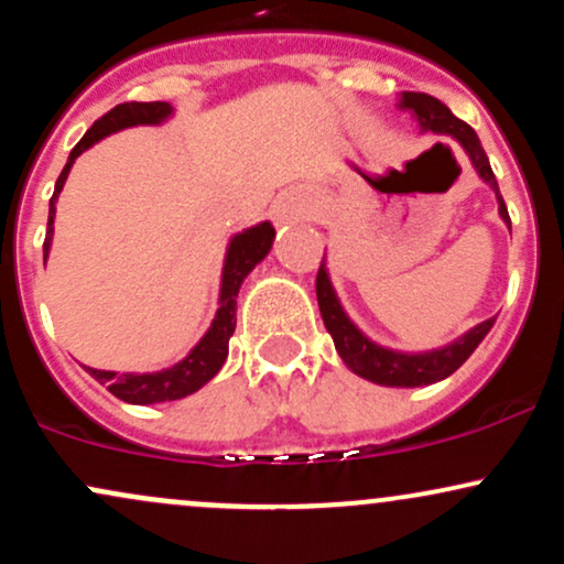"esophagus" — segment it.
<instances>
[{
  "instance_id": "esophagus-1",
  "label": "esophagus",
  "mask_w": 564,
  "mask_h": 564,
  "mask_svg": "<svg viewBox=\"0 0 564 564\" xmlns=\"http://www.w3.org/2000/svg\"><path fill=\"white\" fill-rule=\"evenodd\" d=\"M270 215H273L278 225L296 223V219H302L304 215H307V200H304L300 193H281V196L275 198Z\"/></svg>"
}]
</instances>
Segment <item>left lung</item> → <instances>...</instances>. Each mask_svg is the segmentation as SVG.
I'll use <instances>...</instances> for the list:
<instances>
[{"label":"left lung","mask_w":564,"mask_h":564,"mask_svg":"<svg viewBox=\"0 0 564 564\" xmlns=\"http://www.w3.org/2000/svg\"><path fill=\"white\" fill-rule=\"evenodd\" d=\"M398 106L416 116L424 132L448 134V138L456 140L458 145L467 151L475 172L496 191L498 215H501L503 223L511 225L507 204H503L501 193H498L496 174L490 170V161L485 156L480 138H477L475 129H471L467 121L456 119V116L451 113V108L443 106V102L432 95L403 93L400 95ZM315 294H318L321 318L326 323L328 334H332L339 358L345 360L349 371H355L358 377H364L381 387H424L451 377V373L456 371V368L462 366L471 352H475L477 345L485 339V334H488L496 323V318L477 323L471 332L458 336L456 341H451V345L440 349H430V352H398V349H387L377 345V341L368 339V336L347 318L345 307H341L339 296H336L332 281H328L326 257H323L318 278H315Z\"/></svg>","instance_id":"left-lung-1"}]
</instances>
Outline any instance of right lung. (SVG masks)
I'll use <instances>...</instances> for the list:
<instances>
[{"mask_svg":"<svg viewBox=\"0 0 564 564\" xmlns=\"http://www.w3.org/2000/svg\"><path fill=\"white\" fill-rule=\"evenodd\" d=\"M172 116L170 102H121L108 111L106 116L95 121L87 129V134L76 142L70 151L68 164L63 166L61 177L55 183V193L50 198V219H47V236H44V260L50 254V243H53V223H55V200L57 193L63 191L70 166L82 156L87 148H93L97 140L108 138V134L119 132V129L138 127V124H161L164 119ZM275 228L270 223H260L254 228H246L243 232H236L228 243V254H225L223 268V286H219V307L215 321H212L209 332L200 336L196 347L187 352V358L174 364L172 368L156 373H116V371H97V368H87L89 377H95L100 384L108 387V392L116 394L119 400L132 405H151V403H166V400H180L193 394L209 379L217 377L223 368L225 358H228V341L232 332H236V296L241 289L243 278L268 257L270 246H273Z\"/></svg>","mask_w":564,"mask_h":564,"instance_id":"obj_1","label":"right lung"}]
</instances>
